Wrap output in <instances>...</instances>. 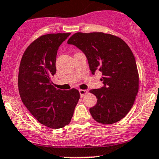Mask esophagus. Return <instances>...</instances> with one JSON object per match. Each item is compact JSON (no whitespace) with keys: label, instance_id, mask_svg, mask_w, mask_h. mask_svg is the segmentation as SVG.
Returning <instances> with one entry per match:
<instances>
[{"label":"esophagus","instance_id":"esophagus-1","mask_svg":"<svg viewBox=\"0 0 159 159\" xmlns=\"http://www.w3.org/2000/svg\"><path fill=\"white\" fill-rule=\"evenodd\" d=\"M79 93H80V96H81V97H84V96H85L87 93H88V90H80Z\"/></svg>","mask_w":159,"mask_h":159}]
</instances>
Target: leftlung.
Listing matches in <instances>:
<instances>
[{
    "label": "left lung",
    "mask_w": 159,
    "mask_h": 159,
    "mask_svg": "<svg viewBox=\"0 0 159 159\" xmlns=\"http://www.w3.org/2000/svg\"><path fill=\"white\" fill-rule=\"evenodd\" d=\"M82 50L92 74L102 71L103 87L90 92L97 102L90 112L96 121L108 125L125 118L139 90V74L131 50L121 38L102 32H77L68 40Z\"/></svg>",
    "instance_id": "left-lung-1"
}]
</instances>
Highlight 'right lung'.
Wrapping results in <instances>:
<instances>
[{
  "instance_id": "right-lung-1",
  "label": "right lung",
  "mask_w": 159,
  "mask_h": 159,
  "mask_svg": "<svg viewBox=\"0 0 159 159\" xmlns=\"http://www.w3.org/2000/svg\"><path fill=\"white\" fill-rule=\"evenodd\" d=\"M70 33L48 34L34 40L24 52L18 75L22 102L38 121L52 129L70 123L80 99L79 91L57 90L51 81L61 43Z\"/></svg>"
}]
</instances>
